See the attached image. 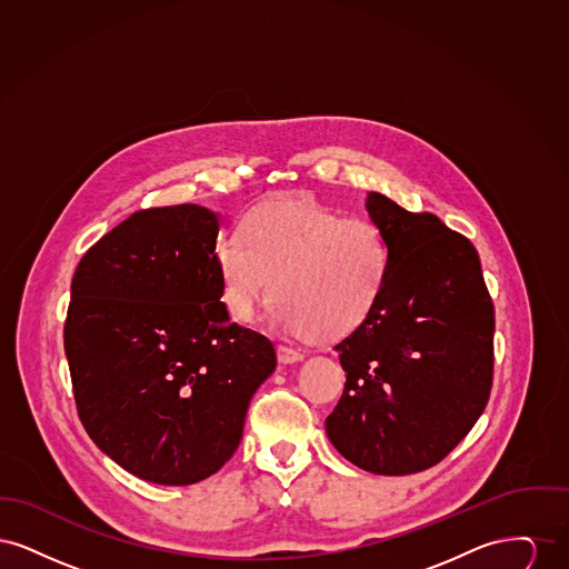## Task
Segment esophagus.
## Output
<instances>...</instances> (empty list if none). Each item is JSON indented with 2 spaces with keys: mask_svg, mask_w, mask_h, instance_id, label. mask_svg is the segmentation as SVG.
Masks as SVG:
<instances>
[{
  "mask_svg": "<svg viewBox=\"0 0 569 569\" xmlns=\"http://www.w3.org/2000/svg\"><path fill=\"white\" fill-rule=\"evenodd\" d=\"M277 356H279V362H281V365H295V362H300V360L305 358L302 353L292 350V348H286V346H279V348H277Z\"/></svg>",
  "mask_w": 569,
  "mask_h": 569,
  "instance_id": "esophagus-1",
  "label": "esophagus"
}]
</instances>
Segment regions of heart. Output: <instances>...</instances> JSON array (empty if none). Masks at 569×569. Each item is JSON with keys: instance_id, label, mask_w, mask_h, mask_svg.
<instances>
[{"instance_id": "b5f03b06", "label": "heart", "mask_w": 569, "mask_h": 569, "mask_svg": "<svg viewBox=\"0 0 569 569\" xmlns=\"http://www.w3.org/2000/svg\"><path fill=\"white\" fill-rule=\"evenodd\" d=\"M213 262L223 305L237 322H251L272 288V325L337 341L376 311L390 251L371 221L281 196L243 217L241 237L221 234Z\"/></svg>"}]
</instances>
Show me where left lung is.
Returning <instances> with one entry per match:
<instances>
[{"label": "left lung", "instance_id": "1", "mask_svg": "<svg viewBox=\"0 0 569 569\" xmlns=\"http://www.w3.org/2000/svg\"><path fill=\"white\" fill-rule=\"evenodd\" d=\"M365 209L388 243L390 269L371 318L335 346L346 388L326 435L356 467L407 476L450 455L482 416L495 309L462 234L379 191H367Z\"/></svg>", "mask_w": 569, "mask_h": 569}]
</instances>
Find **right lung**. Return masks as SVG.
<instances>
[{
  "instance_id": "obj_1",
  "label": "right lung",
  "mask_w": 569,
  "mask_h": 569,
  "mask_svg": "<svg viewBox=\"0 0 569 569\" xmlns=\"http://www.w3.org/2000/svg\"><path fill=\"white\" fill-rule=\"evenodd\" d=\"M221 217L200 204L128 217L84 256L63 328L74 399L93 443L136 478L188 487L237 452L271 341L221 302Z\"/></svg>"
}]
</instances>
